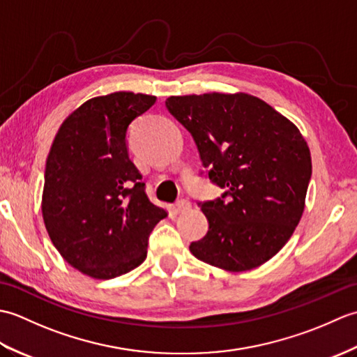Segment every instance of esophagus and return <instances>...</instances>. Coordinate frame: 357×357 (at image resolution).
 Returning a JSON list of instances; mask_svg holds the SVG:
<instances>
[{"label": "esophagus", "mask_w": 357, "mask_h": 357, "mask_svg": "<svg viewBox=\"0 0 357 357\" xmlns=\"http://www.w3.org/2000/svg\"><path fill=\"white\" fill-rule=\"evenodd\" d=\"M190 207H192V204L188 202L187 199H179V201L173 206V211H174V213H184V211L190 210Z\"/></svg>", "instance_id": "esophagus-1"}]
</instances>
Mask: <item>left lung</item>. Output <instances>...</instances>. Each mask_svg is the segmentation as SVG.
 <instances>
[{
	"label": "left lung",
	"instance_id": "left-lung-1",
	"mask_svg": "<svg viewBox=\"0 0 357 357\" xmlns=\"http://www.w3.org/2000/svg\"><path fill=\"white\" fill-rule=\"evenodd\" d=\"M165 107L198 147L216 199L198 202L207 234L192 242L199 261L245 271L271 259L304 213L312 158L293 123L247 93L167 98ZM202 174V172H201Z\"/></svg>",
	"mask_w": 357,
	"mask_h": 357
}]
</instances>
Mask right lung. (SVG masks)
Here are the masks:
<instances>
[{
    "label": "right lung",
    "mask_w": 357,
    "mask_h": 357,
    "mask_svg": "<svg viewBox=\"0 0 357 357\" xmlns=\"http://www.w3.org/2000/svg\"><path fill=\"white\" fill-rule=\"evenodd\" d=\"M155 102L132 92L92 98L52 144L43 219L58 252L87 276L113 279L139 267L151 230L167 216L149 201L127 147L128 127Z\"/></svg>",
    "instance_id": "add662e5"
}]
</instances>
